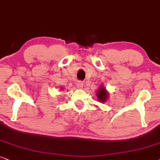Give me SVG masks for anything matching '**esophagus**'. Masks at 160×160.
Returning <instances> with one entry per match:
<instances>
[{
	"mask_svg": "<svg viewBox=\"0 0 160 160\" xmlns=\"http://www.w3.org/2000/svg\"><path fill=\"white\" fill-rule=\"evenodd\" d=\"M82 86H83V83H82V81H78L77 82V87L79 88H82Z\"/></svg>",
	"mask_w": 160,
	"mask_h": 160,
	"instance_id": "1",
	"label": "esophagus"
}]
</instances>
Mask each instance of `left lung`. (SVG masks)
I'll use <instances>...</instances> for the list:
<instances>
[{
  "instance_id": "1",
  "label": "left lung",
  "mask_w": 160,
  "mask_h": 160,
  "mask_svg": "<svg viewBox=\"0 0 160 160\" xmlns=\"http://www.w3.org/2000/svg\"><path fill=\"white\" fill-rule=\"evenodd\" d=\"M97 96L98 97V99H99V102H105L108 99V93L106 91L105 88L104 87H99V90H98V92L97 93Z\"/></svg>"
}]
</instances>
